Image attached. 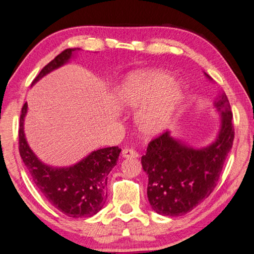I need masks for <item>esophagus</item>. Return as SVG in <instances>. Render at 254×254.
Returning <instances> with one entry per match:
<instances>
[{"label": "esophagus", "mask_w": 254, "mask_h": 254, "mask_svg": "<svg viewBox=\"0 0 254 254\" xmlns=\"http://www.w3.org/2000/svg\"><path fill=\"white\" fill-rule=\"evenodd\" d=\"M122 156L124 158H136L138 157V154L133 148H124L122 150Z\"/></svg>", "instance_id": "obj_1"}]
</instances>
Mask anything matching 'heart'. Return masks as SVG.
I'll list each match as a JSON object with an SVG mask.
<instances>
[{"instance_id":"heart-1","label":"heart","mask_w":254,"mask_h":254,"mask_svg":"<svg viewBox=\"0 0 254 254\" xmlns=\"http://www.w3.org/2000/svg\"><path fill=\"white\" fill-rule=\"evenodd\" d=\"M186 88L174 75L163 69H141L128 74L119 89L124 107L142 106L136 123L146 135L163 132L185 99Z\"/></svg>"}]
</instances>
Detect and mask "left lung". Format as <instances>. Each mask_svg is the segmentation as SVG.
<instances>
[{"label": "left lung", "instance_id": "left-lung-1", "mask_svg": "<svg viewBox=\"0 0 254 254\" xmlns=\"http://www.w3.org/2000/svg\"><path fill=\"white\" fill-rule=\"evenodd\" d=\"M222 116L218 136L207 147L194 149L181 144L166 131L153 138L142 156L148 175L147 197L156 213L181 216L201 204L217 186L233 147V112L225 93L215 101Z\"/></svg>", "mask_w": 254, "mask_h": 254}]
</instances>
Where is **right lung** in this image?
<instances>
[{"label":"right lung","mask_w":254,"mask_h":254,"mask_svg":"<svg viewBox=\"0 0 254 254\" xmlns=\"http://www.w3.org/2000/svg\"><path fill=\"white\" fill-rule=\"evenodd\" d=\"M78 49H65L41 69L32 84L60 67ZM27 102L21 108L18 128V149L32 181L53 206L68 217H90L104 206L107 199V180L117 165L121 149L118 146L100 148L67 168H53L42 164L26 142L24 118Z\"/></svg>","instance_id":"add662e5"}]
</instances>
